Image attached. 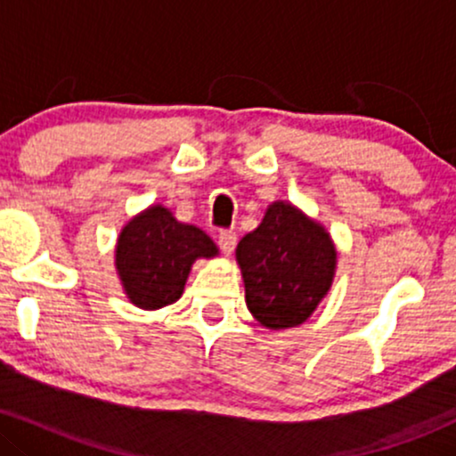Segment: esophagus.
<instances>
[{
  "instance_id": "esophagus-1",
  "label": "esophagus",
  "mask_w": 456,
  "mask_h": 456,
  "mask_svg": "<svg viewBox=\"0 0 456 456\" xmlns=\"http://www.w3.org/2000/svg\"><path fill=\"white\" fill-rule=\"evenodd\" d=\"M235 242H238V235H235V232H232V229H223V232H218V246H221L224 255L233 253Z\"/></svg>"
}]
</instances>
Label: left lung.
I'll use <instances>...</instances> for the list:
<instances>
[{
    "mask_svg": "<svg viewBox=\"0 0 456 456\" xmlns=\"http://www.w3.org/2000/svg\"><path fill=\"white\" fill-rule=\"evenodd\" d=\"M246 306L265 328L306 322L332 285L337 250L326 229L289 203L276 201L235 248Z\"/></svg>",
    "mask_w": 456,
    "mask_h": 456,
    "instance_id": "obj_1",
    "label": "left lung"
}]
</instances>
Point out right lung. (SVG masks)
I'll return each mask as SVG.
<instances>
[{
  "mask_svg": "<svg viewBox=\"0 0 456 456\" xmlns=\"http://www.w3.org/2000/svg\"><path fill=\"white\" fill-rule=\"evenodd\" d=\"M216 253L201 229L177 223L167 208L154 206L122 229L115 265L130 302L154 311L182 296L192 261Z\"/></svg>",
  "mask_w": 456,
  "mask_h": 456,
  "instance_id": "add662e5",
  "label": "right lung"
}]
</instances>
